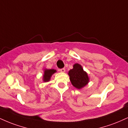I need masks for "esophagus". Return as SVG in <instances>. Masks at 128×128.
<instances>
[{"mask_svg": "<svg viewBox=\"0 0 128 128\" xmlns=\"http://www.w3.org/2000/svg\"><path fill=\"white\" fill-rule=\"evenodd\" d=\"M60 72H62V73H64V72H65V68H62L60 69Z\"/></svg>", "mask_w": 128, "mask_h": 128, "instance_id": "34e87169", "label": "esophagus"}]
</instances>
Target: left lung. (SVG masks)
Listing matches in <instances>:
<instances>
[{
  "mask_svg": "<svg viewBox=\"0 0 128 128\" xmlns=\"http://www.w3.org/2000/svg\"><path fill=\"white\" fill-rule=\"evenodd\" d=\"M68 75L72 84L78 89H81L86 85L89 82L87 73L79 64L73 66V68L68 72Z\"/></svg>",
  "mask_w": 128,
  "mask_h": 128,
  "instance_id": "8db88e82",
  "label": "left lung"
}]
</instances>
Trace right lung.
<instances>
[{"label":"right lung","mask_w":128,"mask_h":128,"mask_svg":"<svg viewBox=\"0 0 128 128\" xmlns=\"http://www.w3.org/2000/svg\"><path fill=\"white\" fill-rule=\"evenodd\" d=\"M56 72V70L54 69H50V70H45L44 72V81L48 82L50 80V77L54 73Z\"/></svg>","instance_id":"right-lung-1"}]
</instances>
